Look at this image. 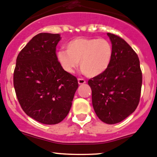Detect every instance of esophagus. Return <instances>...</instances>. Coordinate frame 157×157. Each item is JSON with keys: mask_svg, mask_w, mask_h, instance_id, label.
Masks as SVG:
<instances>
[{"mask_svg": "<svg viewBox=\"0 0 157 157\" xmlns=\"http://www.w3.org/2000/svg\"><path fill=\"white\" fill-rule=\"evenodd\" d=\"M85 83H86V80H85L84 79L78 78V83H79V84L82 85V84H84Z\"/></svg>", "mask_w": 157, "mask_h": 157, "instance_id": "34e87169", "label": "esophagus"}]
</instances>
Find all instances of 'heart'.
<instances>
[{"label": "heart", "mask_w": 157, "mask_h": 157, "mask_svg": "<svg viewBox=\"0 0 157 157\" xmlns=\"http://www.w3.org/2000/svg\"><path fill=\"white\" fill-rule=\"evenodd\" d=\"M113 55L112 45L104 38L79 37L67 43L65 51L57 54L62 68L72 74L80 61V69L89 77H96L105 71Z\"/></svg>", "instance_id": "heart-1"}]
</instances>
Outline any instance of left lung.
I'll use <instances>...</instances> for the list:
<instances>
[{
    "label": "left lung",
    "instance_id": "obj_1",
    "mask_svg": "<svg viewBox=\"0 0 157 157\" xmlns=\"http://www.w3.org/2000/svg\"><path fill=\"white\" fill-rule=\"evenodd\" d=\"M112 42V61L108 68L88 80L92 102L98 118L116 124L135 111L140 102L142 72L137 53L120 36L107 33Z\"/></svg>",
    "mask_w": 157,
    "mask_h": 157
}]
</instances>
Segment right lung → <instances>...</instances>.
Here are the masks:
<instances>
[{
    "label": "right lung",
    "instance_id": "add662e5",
    "mask_svg": "<svg viewBox=\"0 0 157 157\" xmlns=\"http://www.w3.org/2000/svg\"><path fill=\"white\" fill-rule=\"evenodd\" d=\"M60 34L42 33L26 44L17 58L13 86L20 106L32 118L55 124L65 118L78 87L77 77L58 61Z\"/></svg>",
    "mask_w": 157,
    "mask_h": 157
}]
</instances>
